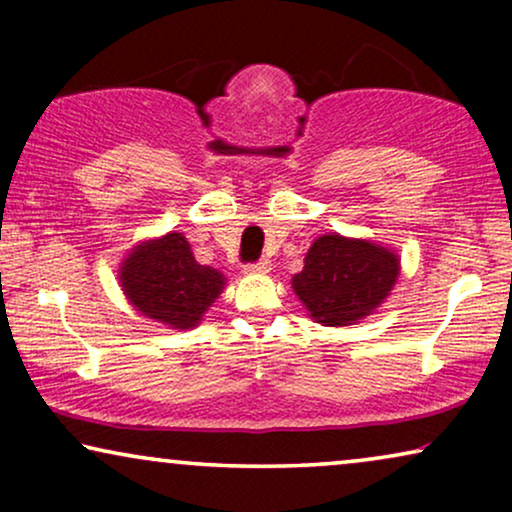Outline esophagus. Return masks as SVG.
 Here are the masks:
<instances>
[{
    "label": "esophagus",
    "instance_id": "esophagus-1",
    "mask_svg": "<svg viewBox=\"0 0 512 512\" xmlns=\"http://www.w3.org/2000/svg\"><path fill=\"white\" fill-rule=\"evenodd\" d=\"M244 272H249V275H265V272H270V261H268V258H261L258 263L247 265Z\"/></svg>",
    "mask_w": 512,
    "mask_h": 512
}]
</instances>
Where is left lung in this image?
I'll list each match as a JSON object with an SVG mask.
<instances>
[{
    "label": "left lung",
    "instance_id": "8db88e82",
    "mask_svg": "<svg viewBox=\"0 0 512 512\" xmlns=\"http://www.w3.org/2000/svg\"><path fill=\"white\" fill-rule=\"evenodd\" d=\"M401 256L366 237L326 233L312 242L291 289L321 326H354L391 296Z\"/></svg>",
    "mask_w": 512,
    "mask_h": 512
}]
</instances>
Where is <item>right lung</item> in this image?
<instances>
[{"label":"right lung","instance_id":"right-lung-1","mask_svg":"<svg viewBox=\"0 0 512 512\" xmlns=\"http://www.w3.org/2000/svg\"><path fill=\"white\" fill-rule=\"evenodd\" d=\"M118 282L128 303L142 317L188 331L200 324L228 279L195 261L186 237L170 230L137 242L121 261Z\"/></svg>","mask_w":512,"mask_h":512}]
</instances>
